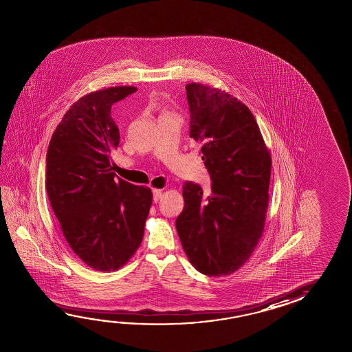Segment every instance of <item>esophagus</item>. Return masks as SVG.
I'll list each match as a JSON object with an SVG mask.
<instances>
[{
    "instance_id": "34e87169",
    "label": "esophagus",
    "mask_w": 352,
    "mask_h": 352,
    "mask_svg": "<svg viewBox=\"0 0 352 352\" xmlns=\"http://www.w3.org/2000/svg\"><path fill=\"white\" fill-rule=\"evenodd\" d=\"M163 195V191L161 189H153V201L158 202Z\"/></svg>"
}]
</instances>
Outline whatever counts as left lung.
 Segmentation results:
<instances>
[{"mask_svg":"<svg viewBox=\"0 0 352 352\" xmlns=\"http://www.w3.org/2000/svg\"><path fill=\"white\" fill-rule=\"evenodd\" d=\"M190 138L201 144L212 180L183 186L184 210L175 221L179 239L196 270L227 276L242 267L263 236L269 205L271 156L245 104L201 83L185 86Z\"/></svg>","mask_w":352,"mask_h":352,"instance_id":"left-lung-1","label":"left lung"}]
</instances>
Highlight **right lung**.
I'll return each instance as SVG.
<instances>
[{"mask_svg":"<svg viewBox=\"0 0 352 352\" xmlns=\"http://www.w3.org/2000/svg\"><path fill=\"white\" fill-rule=\"evenodd\" d=\"M118 86L71 105L52 133L47 155V196L69 248L94 270L125 265L142 242L152 191L116 178L110 166L120 133L111 105L136 92Z\"/></svg>","mask_w":352,"mask_h":352,"instance_id":"1","label":"right lung"}]
</instances>
